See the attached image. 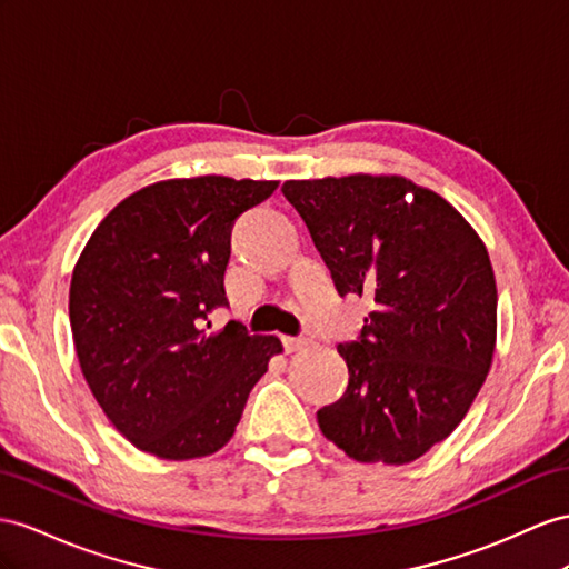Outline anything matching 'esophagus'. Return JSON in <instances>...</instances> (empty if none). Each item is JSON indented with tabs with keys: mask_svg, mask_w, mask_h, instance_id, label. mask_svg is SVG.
Returning <instances> with one entry per match:
<instances>
[{
	"mask_svg": "<svg viewBox=\"0 0 569 569\" xmlns=\"http://www.w3.org/2000/svg\"><path fill=\"white\" fill-rule=\"evenodd\" d=\"M305 343H308V339H302V337H283V348H286L288 353L300 351Z\"/></svg>",
	"mask_w": 569,
	"mask_h": 569,
	"instance_id": "obj_1",
	"label": "esophagus"
}]
</instances>
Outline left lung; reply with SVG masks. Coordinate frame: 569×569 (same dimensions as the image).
Instances as JSON below:
<instances>
[{
	"instance_id": "8db88e82",
	"label": "left lung",
	"mask_w": 569,
	"mask_h": 569,
	"mask_svg": "<svg viewBox=\"0 0 569 569\" xmlns=\"http://www.w3.org/2000/svg\"><path fill=\"white\" fill-rule=\"evenodd\" d=\"M341 296L375 300L341 343L348 387L319 430L360 463H409L451 435L486 382L498 288L483 240L432 189L401 174L288 180Z\"/></svg>"
}]
</instances>
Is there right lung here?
Wrapping results in <instances>:
<instances>
[{
	"mask_svg": "<svg viewBox=\"0 0 569 569\" xmlns=\"http://www.w3.org/2000/svg\"><path fill=\"white\" fill-rule=\"evenodd\" d=\"M276 187L223 174L153 182L83 247L69 286L79 366L110 423L146 455L184 461L228 445L283 351L240 322L209 331V312L228 305L232 223Z\"/></svg>",
	"mask_w": 569,
	"mask_h": 569,
	"instance_id": "1",
	"label": "right lung"
}]
</instances>
